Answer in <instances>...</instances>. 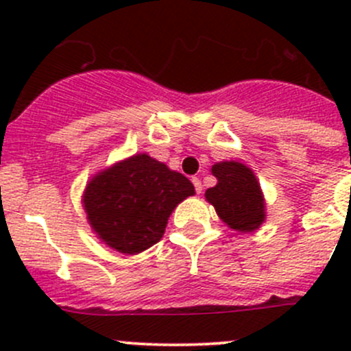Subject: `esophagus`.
Segmentation results:
<instances>
[{
  "label": "esophagus",
  "instance_id": "1",
  "mask_svg": "<svg viewBox=\"0 0 351 351\" xmlns=\"http://www.w3.org/2000/svg\"><path fill=\"white\" fill-rule=\"evenodd\" d=\"M192 183H193V186H195L197 193H202V182H200V180L197 178V176H193V178H192Z\"/></svg>",
  "mask_w": 351,
  "mask_h": 351
}]
</instances>
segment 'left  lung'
<instances>
[{
	"instance_id": "8db88e82",
	"label": "left lung",
	"mask_w": 351,
	"mask_h": 351,
	"mask_svg": "<svg viewBox=\"0 0 351 351\" xmlns=\"http://www.w3.org/2000/svg\"><path fill=\"white\" fill-rule=\"evenodd\" d=\"M217 185L205 192L219 217L231 229L254 231L265 221V202L260 183L247 166L236 161L212 166Z\"/></svg>"
}]
</instances>
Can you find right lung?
<instances>
[{
	"instance_id": "1",
	"label": "right lung",
	"mask_w": 351,
	"mask_h": 351,
	"mask_svg": "<svg viewBox=\"0 0 351 351\" xmlns=\"http://www.w3.org/2000/svg\"><path fill=\"white\" fill-rule=\"evenodd\" d=\"M192 182L147 154L98 173L84 190L93 231L113 250L136 254L165 234L173 208L193 195Z\"/></svg>"
}]
</instances>
